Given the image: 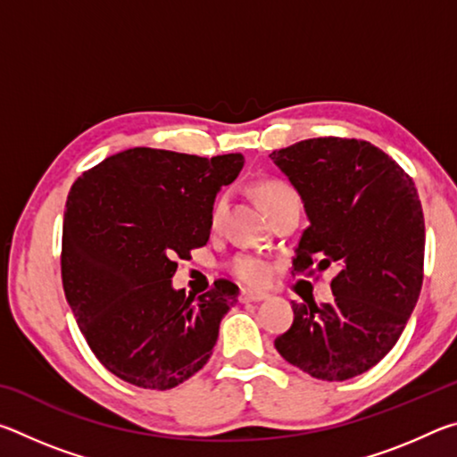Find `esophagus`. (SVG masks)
Returning <instances> with one entry per match:
<instances>
[{"label": "esophagus", "mask_w": 457, "mask_h": 457, "mask_svg": "<svg viewBox=\"0 0 457 457\" xmlns=\"http://www.w3.org/2000/svg\"><path fill=\"white\" fill-rule=\"evenodd\" d=\"M268 294L266 292H258V290H250V288H244L239 292V303H262V300H266Z\"/></svg>", "instance_id": "obj_1"}]
</instances>
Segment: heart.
<instances>
[{"label": "heart", "mask_w": 457, "mask_h": 457, "mask_svg": "<svg viewBox=\"0 0 457 457\" xmlns=\"http://www.w3.org/2000/svg\"><path fill=\"white\" fill-rule=\"evenodd\" d=\"M258 199L260 204L264 205V210H272V207L278 204V201L288 197V195H296L288 183L284 181H266L258 185ZM221 212V204L215 210V218H218ZM231 272H234L239 280L245 284H264L270 278V266L264 260H260L256 256H237L234 262H231Z\"/></svg>", "instance_id": "1"}]
</instances>
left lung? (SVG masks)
Instances as JSON below:
<instances>
[{"instance_id":"left-lung-1","label":"left lung","mask_w":457,"mask_h":457,"mask_svg":"<svg viewBox=\"0 0 457 457\" xmlns=\"http://www.w3.org/2000/svg\"><path fill=\"white\" fill-rule=\"evenodd\" d=\"M304 204L296 272L337 268L328 304H296L276 351L322 381L375 367L403 332L423 282L425 223L415 183L357 138H308L270 154ZM317 266L312 269L313 260Z\"/></svg>"}]
</instances>
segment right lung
<instances>
[{
	"label": "right lung",
	"instance_id": "right-lung-1",
	"mask_svg": "<svg viewBox=\"0 0 457 457\" xmlns=\"http://www.w3.org/2000/svg\"><path fill=\"white\" fill-rule=\"evenodd\" d=\"M242 167L239 153L207 159L135 146L72 185L62 284L92 353L122 381L167 391L210 361L237 286L218 280L195 298L171 278L177 258L207 244L215 195Z\"/></svg>",
	"mask_w": 457,
	"mask_h": 457
}]
</instances>
